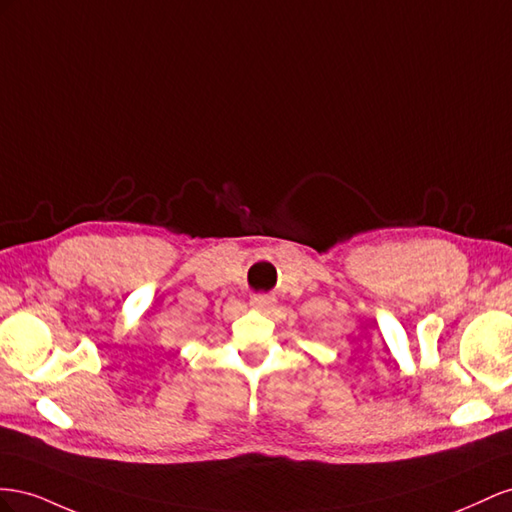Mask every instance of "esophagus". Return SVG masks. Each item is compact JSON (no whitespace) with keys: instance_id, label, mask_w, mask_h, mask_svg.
I'll list each match as a JSON object with an SVG mask.
<instances>
[{"instance_id":"1","label":"esophagus","mask_w":512,"mask_h":512,"mask_svg":"<svg viewBox=\"0 0 512 512\" xmlns=\"http://www.w3.org/2000/svg\"><path fill=\"white\" fill-rule=\"evenodd\" d=\"M251 304L255 306V309H259V311H268L270 306L274 304V298L268 296V294H253L251 296Z\"/></svg>"}]
</instances>
